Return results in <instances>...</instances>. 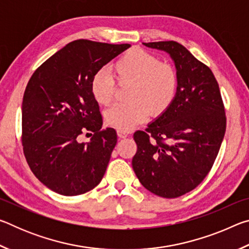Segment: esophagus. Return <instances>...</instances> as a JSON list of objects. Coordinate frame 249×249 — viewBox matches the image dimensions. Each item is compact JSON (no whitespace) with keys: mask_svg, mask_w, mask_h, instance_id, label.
Segmentation results:
<instances>
[{"mask_svg":"<svg viewBox=\"0 0 249 249\" xmlns=\"http://www.w3.org/2000/svg\"><path fill=\"white\" fill-rule=\"evenodd\" d=\"M117 136H119L120 138H126L128 136V134L124 132V130H117Z\"/></svg>","mask_w":249,"mask_h":249,"instance_id":"obj_1","label":"esophagus"}]
</instances>
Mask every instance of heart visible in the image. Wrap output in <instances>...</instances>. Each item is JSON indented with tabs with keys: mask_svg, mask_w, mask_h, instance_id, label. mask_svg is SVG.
<instances>
[{
	"mask_svg": "<svg viewBox=\"0 0 249 249\" xmlns=\"http://www.w3.org/2000/svg\"><path fill=\"white\" fill-rule=\"evenodd\" d=\"M113 75L101 70L94 74L91 91L96 102L108 105L114 100L116 82L130 83L126 103H117L105 112L107 123L117 130H130L151 114L165 113L176 99L179 74L174 66L160 62L155 54L134 48L121 56L112 67Z\"/></svg>",
	"mask_w": 249,
	"mask_h": 249,
	"instance_id": "b5f03b06",
	"label": "heart"
}]
</instances>
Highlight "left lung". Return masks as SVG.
Wrapping results in <instances>:
<instances>
[{
	"instance_id": "left-lung-1",
	"label": "left lung",
	"mask_w": 249,
	"mask_h": 249,
	"mask_svg": "<svg viewBox=\"0 0 249 249\" xmlns=\"http://www.w3.org/2000/svg\"><path fill=\"white\" fill-rule=\"evenodd\" d=\"M144 45L170 54L179 89L162 115L135 132L132 166L147 190L174 199L196 189L212 169L226 130L225 107L213 72L184 46L174 40Z\"/></svg>"
}]
</instances>
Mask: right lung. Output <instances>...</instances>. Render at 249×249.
Returning <instances> with one entry per match:
<instances>
[{
    "mask_svg": "<svg viewBox=\"0 0 249 249\" xmlns=\"http://www.w3.org/2000/svg\"><path fill=\"white\" fill-rule=\"evenodd\" d=\"M130 47L73 40L41 64L29 79L22 104V144L29 168L41 183L62 196H79L98 185L117 142L103 128L91 91L94 74ZM90 134L89 143L79 136Z\"/></svg>",
    "mask_w": 249,
    "mask_h": 249,
    "instance_id": "obj_1",
    "label": "right lung"
}]
</instances>
